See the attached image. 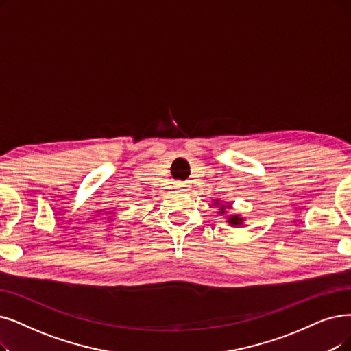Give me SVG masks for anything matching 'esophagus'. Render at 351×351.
Returning a JSON list of instances; mask_svg holds the SVG:
<instances>
[{
	"label": "esophagus",
	"instance_id": "1",
	"mask_svg": "<svg viewBox=\"0 0 351 351\" xmlns=\"http://www.w3.org/2000/svg\"><path fill=\"white\" fill-rule=\"evenodd\" d=\"M176 187L177 189H181V190H186V187H189L186 183H180V181H178V183L176 184Z\"/></svg>",
	"mask_w": 351,
	"mask_h": 351
}]
</instances>
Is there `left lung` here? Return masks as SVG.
Instances as JSON below:
<instances>
[{"mask_svg": "<svg viewBox=\"0 0 351 351\" xmlns=\"http://www.w3.org/2000/svg\"><path fill=\"white\" fill-rule=\"evenodd\" d=\"M213 204H215V206H219V212H217L219 216L228 215V210L232 208V204L228 203V202H223V203H221L220 200H215ZM226 221L230 224V226H233V228H239V226H242V224L245 223V217H242L239 213L228 215V216H226Z\"/></svg>", "mask_w": 351, "mask_h": 351, "instance_id": "8db88e82", "label": "left lung"}]
</instances>
